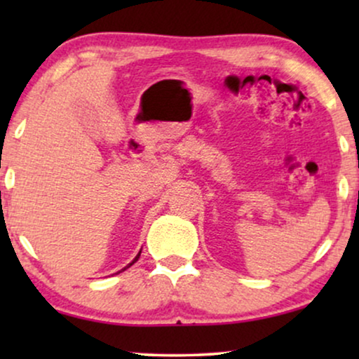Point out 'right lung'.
Here are the masks:
<instances>
[{
	"mask_svg": "<svg viewBox=\"0 0 359 359\" xmlns=\"http://www.w3.org/2000/svg\"><path fill=\"white\" fill-rule=\"evenodd\" d=\"M140 253H142V252H139V255H137V257H135L134 259H132V263H129V264H127V266H126L124 269H127V268H130V266H132V264H134V263L137 262V259H139V257H140ZM124 269H121V271H124ZM121 271H119V273H121Z\"/></svg>",
	"mask_w": 359,
	"mask_h": 359,
	"instance_id": "right-lung-1",
	"label": "right lung"
}]
</instances>
